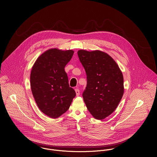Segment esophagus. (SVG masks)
Returning <instances> with one entry per match:
<instances>
[{"instance_id":"esophagus-1","label":"esophagus","mask_w":157,"mask_h":157,"mask_svg":"<svg viewBox=\"0 0 157 157\" xmlns=\"http://www.w3.org/2000/svg\"><path fill=\"white\" fill-rule=\"evenodd\" d=\"M75 93H76V95L78 96L80 95V90H79L77 88V89L75 90Z\"/></svg>"}]
</instances>
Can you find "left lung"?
Masks as SVG:
<instances>
[{"label": "left lung", "mask_w": 157, "mask_h": 157, "mask_svg": "<svg viewBox=\"0 0 157 157\" xmlns=\"http://www.w3.org/2000/svg\"><path fill=\"white\" fill-rule=\"evenodd\" d=\"M77 54L87 76L83 100L91 115L103 120L115 110L123 95V74L115 60L104 52L81 49Z\"/></svg>", "instance_id": "obj_1"}]
</instances>
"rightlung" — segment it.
I'll use <instances>...</instances> for the list:
<instances>
[{"instance_id": "right-lung-1", "label": "right lung", "mask_w": 157, "mask_h": 157, "mask_svg": "<svg viewBox=\"0 0 157 157\" xmlns=\"http://www.w3.org/2000/svg\"><path fill=\"white\" fill-rule=\"evenodd\" d=\"M74 52L72 50L50 49L39 57L32 68L33 95L40 110L51 118H58L67 112L76 95L69 87L65 71Z\"/></svg>"}]
</instances>
